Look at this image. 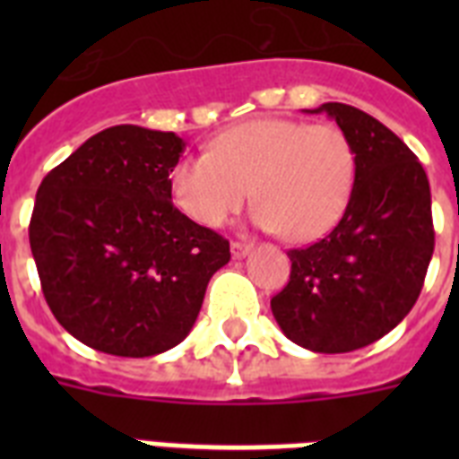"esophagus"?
Wrapping results in <instances>:
<instances>
[{
	"label": "esophagus",
	"mask_w": 459,
	"mask_h": 459,
	"mask_svg": "<svg viewBox=\"0 0 459 459\" xmlns=\"http://www.w3.org/2000/svg\"><path fill=\"white\" fill-rule=\"evenodd\" d=\"M250 250H252L250 243H240V240H236V243H230V255H233V257H236V259L245 257V255H247V252H250Z\"/></svg>",
	"instance_id": "obj_1"
}]
</instances>
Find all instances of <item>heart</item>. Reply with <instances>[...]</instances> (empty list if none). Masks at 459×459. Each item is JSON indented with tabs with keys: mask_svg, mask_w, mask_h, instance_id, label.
<instances>
[{
	"mask_svg": "<svg viewBox=\"0 0 459 459\" xmlns=\"http://www.w3.org/2000/svg\"><path fill=\"white\" fill-rule=\"evenodd\" d=\"M355 176V147L338 126L264 117L219 133L209 152L180 157L169 187L173 204L204 229L229 221L252 187L255 226L312 243L342 219Z\"/></svg>",
	"mask_w": 459,
	"mask_h": 459,
	"instance_id": "1",
	"label": "heart"
}]
</instances>
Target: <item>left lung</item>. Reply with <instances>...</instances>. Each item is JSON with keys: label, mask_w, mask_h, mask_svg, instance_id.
I'll use <instances>...</instances> for the list:
<instances>
[{"label": "left lung", "mask_w": 459, "mask_h": 459, "mask_svg": "<svg viewBox=\"0 0 459 459\" xmlns=\"http://www.w3.org/2000/svg\"><path fill=\"white\" fill-rule=\"evenodd\" d=\"M321 111L355 147V190L326 238L288 252L290 281L272 312L290 341L335 355L384 338L410 314L434 255V221L427 171L395 133L350 104Z\"/></svg>", "instance_id": "left-lung-1"}]
</instances>
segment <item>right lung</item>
I'll list each match as a JSON object with an SVG mask.
<instances>
[{
  "label": "right lung",
  "instance_id": "add662e5",
  "mask_svg": "<svg viewBox=\"0 0 459 459\" xmlns=\"http://www.w3.org/2000/svg\"><path fill=\"white\" fill-rule=\"evenodd\" d=\"M176 133L111 126L39 183L30 250L45 300L68 333L117 357L178 345L229 240L171 202Z\"/></svg>",
  "mask_w": 459,
  "mask_h": 459
}]
</instances>
